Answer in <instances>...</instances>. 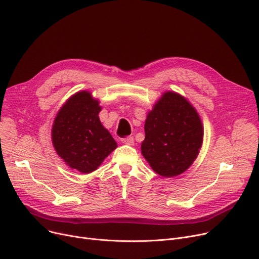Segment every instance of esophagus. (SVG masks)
Listing matches in <instances>:
<instances>
[{
  "label": "esophagus",
  "instance_id": "obj_1",
  "mask_svg": "<svg viewBox=\"0 0 259 259\" xmlns=\"http://www.w3.org/2000/svg\"><path fill=\"white\" fill-rule=\"evenodd\" d=\"M120 142H121L122 144L133 145V144H134V139H133V137H126V138H122V139H120Z\"/></svg>",
  "mask_w": 259,
  "mask_h": 259
}]
</instances>
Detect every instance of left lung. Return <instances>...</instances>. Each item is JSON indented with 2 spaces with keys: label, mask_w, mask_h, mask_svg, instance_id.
Returning <instances> with one entry per match:
<instances>
[{
  "label": "left lung",
  "mask_w": 259,
  "mask_h": 259,
  "mask_svg": "<svg viewBox=\"0 0 259 259\" xmlns=\"http://www.w3.org/2000/svg\"><path fill=\"white\" fill-rule=\"evenodd\" d=\"M202 135L195 109L180 94L166 92L147 116L142 153L157 174L172 178L193 164Z\"/></svg>",
  "instance_id": "obj_1"
}]
</instances>
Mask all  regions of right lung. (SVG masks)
I'll list each match as a JSON object with an SVG mask.
<instances>
[{
    "label": "right lung",
    "mask_w": 259,
    "mask_h": 259,
    "mask_svg": "<svg viewBox=\"0 0 259 259\" xmlns=\"http://www.w3.org/2000/svg\"><path fill=\"white\" fill-rule=\"evenodd\" d=\"M101 107L87 91L75 93L61 108L52 127V143L66 164L81 173L97 170L116 148L99 118Z\"/></svg>",
    "instance_id": "1"
}]
</instances>
